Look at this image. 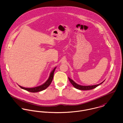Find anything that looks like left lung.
Wrapping results in <instances>:
<instances>
[{
	"label": "left lung",
	"mask_w": 123,
	"mask_h": 123,
	"mask_svg": "<svg viewBox=\"0 0 123 123\" xmlns=\"http://www.w3.org/2000/svg\"><path fill=\"white\" fill-rule=\"evenodd\" d=\"M69 80L70 81L71 84L73 85V86L74 88L80 89V90H90V89H92L94 88H96L97 87H98V86L100 85V84H102L103 83V82L105 80H104L103 81H102L101 83L98 84H96V85H90V86H83V85H79L77 83H76L75 81H74L72 79H71L70 78L68 77Z\"/></svg>",
	"instance_id": "8db88e82"
}]
</instances>
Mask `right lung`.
<instances>
[{
	"label": "right lung",
	"instance_id": "add662e5",
	"mask_svg": "<svg viewBox=\"0 0 123 123\" xmlns=\"http://www.w3.org/2000/svg\"><path fill=\"white\" fill-rule=\"evenodd\" d=\"M56 68V67L54 68V69H53V70L51 72L48 80L43 84L41 85H40V86H37V87H35L34 88H30L23 87H22V86H21L19 85H18V86L21 88H22L23 89H25V90H27L28 91L31 92L35 93V92H39V91H41L42 90H43L45 89L46 88H48L49 86V85L51 84V82L53 80L54 72V71L55 70Z\"/></svg>",
	"mask_w": 123,
	"mask_h": 123
}]
</instances>
